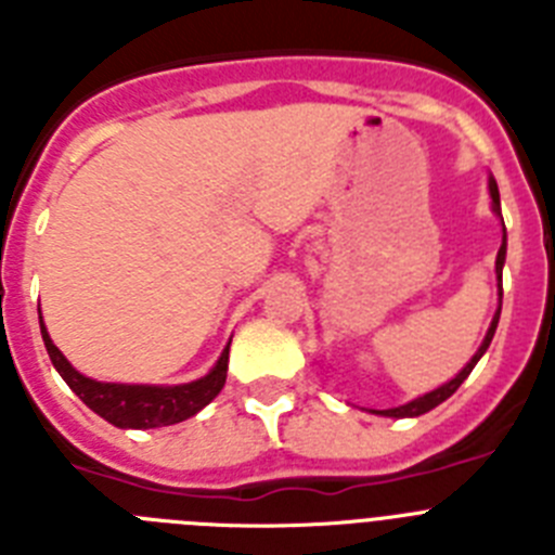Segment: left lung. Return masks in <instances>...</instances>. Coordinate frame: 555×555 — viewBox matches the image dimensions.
<instances>
[{
    "label": "left lung",
    "instance_id": "8db88e82",
    "mask_svg": "<svg viewBox=\"0 0 555 555\" xmlns=\"http://www.w3.org/2000/svg\"><path fill=\"white\" fill-rule=\"evenodd\" d=\"M489 197H492L494 214H500V191H498V183H494V178H489ZM503 263H506V228H503V244H500L498 261H494V274H498V297H500V306H503V283H500V281H503ZM500 306H498V313H494L492 325H489L487 336H483V341H480L478 352H475V356L469 358V364L464 366V370H461L459 375L453 377V380H448V384L439 386V389L428 391V395L416 397V400H411V403L397 405V409L375 411V414H384V416H395V420H403V416H420V414H425V411L436 409V405H439V403H444V400H448V397L453 395V391L459 389V386L464 384V380H467V375H469V372H473V366L478 364L480 356H483V352L489 350V345H492V336H494V331H498V320H500Z\"/></svg>",
    "mask_w": 555,
    "mask_h": 555
}]
</instances>
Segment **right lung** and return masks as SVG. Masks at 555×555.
Returning a JSON list of instances; mask_svg holds the SVG:
<instances>
[{"instance_id": "1", "label": "right lung", "mask_w": 555, "mask_h": 555, "mask_svg": "<svg viewBox=\"0 0 555 555\" xmlns=\"http://www.w3.org/2000/svg\"><path fill=\"white\" fill-rule=\"evenodd\" d=\"M38 322H41V336L47 345L49 358L61 377L68 384V389L80 397L88 409L100 414L116 428H164V425L183 423L197 411H203L214 397L222 391L224 377H228V356H230V341L219 356L217 366L199 380L180 386H146V384H100L91 380L75 366L68 364L66 356L52 345L47 327H43L41 311H38Z\"/></svg>"}]
</instances>
